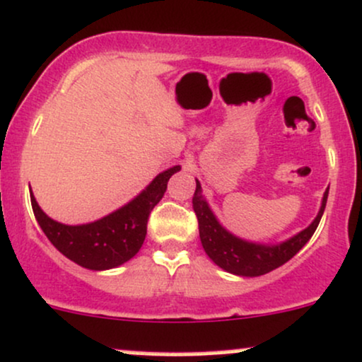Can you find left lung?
<instances>
[{
	"label": "left lung",
	"mask_w": 362,
	"mask_h": 362,
	"mask_svg": "<svg viewBox=\"0 0 362 362\" xmlns=\"http://www.w3.org/2000/svg\"><path fill=\"white\" fill-rule=\"evenodd\" d=\"M327 198L328 189L323 194L322 206H320V212L315 221L301 233L292 235L287 241L279 243V245H259V243L246 241V239L230 234L226 227L221 226V222L210 210L209 203L202 194V186L198 180L197 189L193 194V210L198 218L202 246L215 265H218L229 274L241 275V277H258V275L269 274V272L289 262L310 241L320 221H322L325 206H327Z\"/></svg>",
	"instance_id": "8db88e82"
}]
</instances>
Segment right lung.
Returning <instances> with one entry per match:
<instances>
[{
  "label": "right lung",
  "mask_w": 362,
  "mask_h": 362,
  "mask_svg": "<svg viewBox=\"0 0 362 362\" xmlns=\"http://www.w3.org/2000/svg\"><path fill=\"white\" fill-rule=\"evenodd\" d=\"M180 169L181 165H174L160 173L136 198L90 224L66 226L52 221L30 192L32 210L52 246L68 259L88 270L116 269L140 251L147 235L148 215L164 197L169 177Z\"/></svg>",
  "instance_id": "1"
}]
</instances>
